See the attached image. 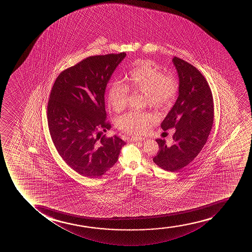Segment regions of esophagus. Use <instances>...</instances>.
Wrapping results in <instances>:
<instances>
[{"mask_svg": "<svg viewBox=\"0 0 252 252\" xmlns=\"http://www.w3.org/2000/svg\"><path fill=\"white\" fill-rule=\"evenodd\" d=\"M143 140H145V138H132L130 139V141L131 142H142Z\"/></svg>", "mask_w": 252, "mask_h": 252, "instance_id": "34e87169", "label": "esophagus"}]
</instances>
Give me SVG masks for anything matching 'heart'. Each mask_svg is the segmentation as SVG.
<instances>
[{
    "label": "heart",
    "mask_w": 252,
    "mask_h": 252,
    "mask_svg": "<svg viewBox=\"0 0 252 252\" xmlns=\"http://www.w3.org/2000/svg\"><path fill=\"white\" fill-rule=\"evenodd\" d=\"M129 87L145 94V103L154 108L169 106L176 96L177 83L172 76L162 74L158 66L151 61L142 60L136 63L127 76ZM129 90L124 83L114 82L107 92L108 104L115 112H121L126 107ZM152 123L151 115L130 112L119 118L117 126L131 136L145 133Z\"/></svg>",
    "instance_id": "1"
}]
</instances>
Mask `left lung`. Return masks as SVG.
Returning a JSON list of instances; mask_svg holds the SVG:
<instances>
[{"label":"left lung","instance_id":"8db88e82","mask_svg":"<svg viewBox=\"0 0 252 252\" xmlns=\"http://www.w3.org/2000/svg\"><path fill=\"white\" fill-rule=\"evenodd\" d=\"M172 63L179 78L178 97L161 127L176 131L170 146L165 139H156L159 151L153 162L175 172L192 162L206 144L214 122V100L207 80L194 66L176 57Z\"/></svg>","mask_w":252,"mask_h":252}]
</instances>
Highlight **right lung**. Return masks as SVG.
Returning <instances> with one entry per match:
<instances>
[{"instance_id": "obj_1", "label": "right lung", "mask_w": 252, "mask_h": 252, "mask_svg": "<svg viewBox=\"0 0 252 252\" xmlns=\"http://www.w3.org/2000/svg\"><path fill=\"white\" fill-rule=\"evenodd\" d=\"M126 56L122 52L87 58L60 73L52 87L47 107L50 134L59 155L81 176H103L126 145L116 135L99 137L111 127L106 88Z\"/></svg>"}]
</instances>
